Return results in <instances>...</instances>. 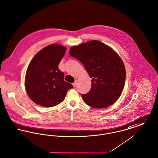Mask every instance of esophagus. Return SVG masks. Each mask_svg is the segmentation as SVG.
Here are the masks:
<instances>
[{"instance_id": "1", "label": "esophagus", "mask_w": 158, "mask_h": 158, "mask_svg": "<svg viewBox=\"0 0 158 158\" xmlns=\"http://www.w3.org/2000/svg\"><path fill=\"white\" fill-rule=\"evenodd\" d=\"M77 80H76L75 81V82L73 84V86H74V87H75V85H76V84H77Z\"/></svg>"}]
</instances>
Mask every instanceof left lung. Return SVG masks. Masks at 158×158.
Returning a JSON list of instances; mask_svg holds the SVG:
<instances>
[{
	"label": "left lung",
	"mask_w": 158,
	"mask_h": 158,
	"mask_svg": "<svg viewBox=\"0 0 158 158\" xmlns=\"http://www.w3.org/2000/svg\"><path fill=\"white\" fill-rule=\"evenodd\" d=\"M69 53L81 62L92 79L90 90L81 95L84 103L98 109L115 103L125 82L124 64L116 52L105 43L93 40L73 46Z\"/></svg>",
	"instance_id": "obj_1"
}]
</instances>
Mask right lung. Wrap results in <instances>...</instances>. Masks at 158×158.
<instances>
[{
	"instance_id": "add662e5",
	"label": "right lung",
	"mask_w": 158,
	"mask_h": 158,
	"mask_svg": "<svg viewBox=\"0 0 158 158\" xmlns=\"http://www.w3.org/2000/svg\"><path fill=\"white\" fill-rule=\"evenodd\" d=\"M66 47L51 44L43 48L34 56L27 68L25 90L35 103L46 108L60 103L68 90L73 88L64 81V74L58 68Z\"/></svg>"
}]
</instances>
